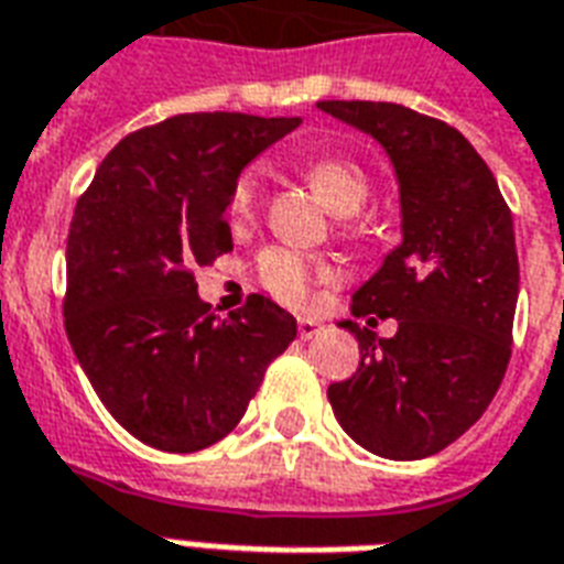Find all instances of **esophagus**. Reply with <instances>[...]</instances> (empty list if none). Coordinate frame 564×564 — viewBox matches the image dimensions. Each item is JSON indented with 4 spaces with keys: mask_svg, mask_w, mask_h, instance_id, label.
I'll list each match as a JSON object with an SVG mask.
<instances>
[{
    "mask_svg": "<svg viewBox=\"0 0 564 564\" xmlns=\"http://www.w3.org/2000/svg\"><path fill=\"white\" fill-rule=\"evenodd\" d=\"M321 329H324V324H321V321H315V317H300L297 321L300 338H315Z\"/></svg>",
    "mask_w": 564,
    "mask_h": 564,
    "instance_id": "obj_1",
    "label": "esophagus"
}]
</instances>
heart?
<instances>
[{
  "instance_id": "1",
  "label": "heart",
  "mask_w": 564,
  "mask_h": 564,
  "mask_svg": "<svg viewBox=\"0 0 564 564\" xmlns=\"http://www.w3.org/2000/svg\"><path fill=\"white\" fill-rule=\"evenodd\" d=\"M303 175L315 193L333 214L338 217H350L362 210L368 202V175L366 169L345 160V156H315L303 166ZM258 186H261V175L258 169H247L243 175L237 177L235 189H231V202H228V217L231 223H247L256 214L258 205ZM258 276L264 282L279 300L285 303H306L308 291L315 279L329 276V270L324 264H317L315 258L294 252V249L273 247L261 252L258 258Z\"/></svg>"
}]
</instances>
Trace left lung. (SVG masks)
<instances>
[{"label":"left lung","instance_id":"obj_1","mask_svg":"<svg viewBox=\"0 0 564 564\" xmlns=\"http://www.w3.org/2000/svg\"><path fill=\"white\" fill-rule=\"evenodd\" d=\"M317 109L387 151L401 202V243L350 297L354 317H395L398 333L375 338L341 321L362 359L327 398L362 448L427 458L476 425L506 375L520 291L511 210L488 163L446 121L375 100Z\"/></svg>","mask_w":564,"mask_h":564}]
</instances>
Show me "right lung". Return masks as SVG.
Returning <instances> with one entry per match:
<instances>
[{"label":"right lung","instance_id":"1","mask_svg":"<svg viewBox=\"0 0 564 564\" xmlns=\"http://www.w3.org/2000/svg\"><path fill=\"white\" fill-rule=\"evenodd\" d=\"M300 118L189 112L121 139L76 202L65 329L121 427L160 452L214 446L243 419L297 321L252 294L228 317L193 270L231 249L240 172Z\"/></svg>","mask_w":564,"mask_h":564}]
</instances>
